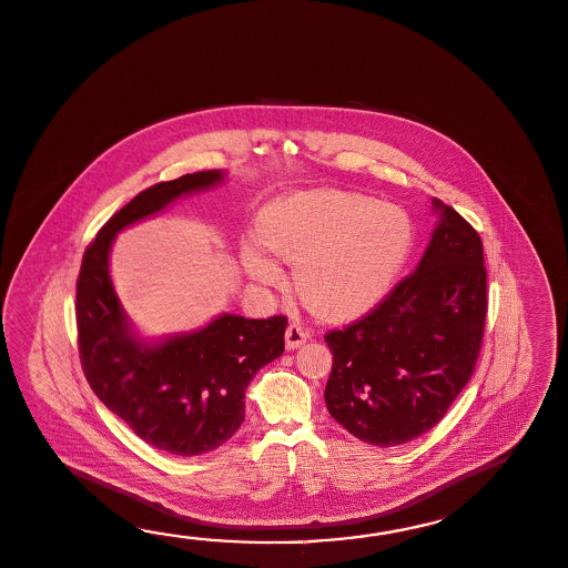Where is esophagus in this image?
<instances>
[{"instance_id":"esophagus-1","label":"esophagus","mask_w":568,"mask_h":568,"mask_svg":"<svg viewBox=\"0 0 568 568\" xmlns=\"http://www.w3.org/2000/svg\"><path fill=\"white\" fill-rule=\"evenodd\" d=\"M312 338V329L303 328L302 324H290V328L285 329V346L287 351L300 348L303 342Z\"/></svg>"}]
</instances>
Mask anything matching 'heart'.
Masks as SVG:
<instances>
[{
	"label": "heart",
	"mask_w": 568,
	"mask_h": 568,
	"mask_svg": "<svg viewBox=\"0 0 568 568\" xmlns=\"http://www.w3.org/2000/svg\"><path fill=\"white\" fill-rule=\"evenodd\" d=\"M258 242L295 266L303 302L315 314L348 317L366 310L392 285L414 244L404 210L342 191L293 195L266 207ZM246 273L281 285L283 271L256 246L242 248Z\"/></svg>",
	"instance_id": "b5f03b06"
}]
</instances>
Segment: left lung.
Instances as JSON below:
<instances>
[{"mask_svg": "<svg viewBox=\"0 0 568 568\" xmlns=\"http://www.w3.org/2000/svg\"><path fill=\"white\" fill-rule=\"evenodd\" d=\"M440 220L412 275L373 312L326 334L329 416L358 440L399 446L440 422L479 358L487 268L477 230L432 200Z\"/></svg>", "mask_w": 568, "mask_h": 568, "instance_id": "8db88e82", "label": "left lung"}]
</instances>
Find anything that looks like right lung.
Wrapping results in <instances>:
<instances>
[{
	"label": "right lung",
	"instance_id": "right-lung-1",
	"mask_svg": "<svg viewBox=\"0 0 568 568\" xmlns=\"http://www.w3.org/2000/svg\"><path fill=\"white\" fill-rule=\"evenodd\" d=\"M224 176L200 171L140 191L85 248L77 278L79 358L91 389L139 438L176 456L210 453L234 436L248 383L285 351L287 317L222 314L190 334L142 341L115 295L110 248L124 227Z\"/></svg>",
	"mask_w": 568,
	"mask_h": 568
}]
</instances>
